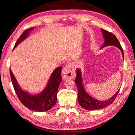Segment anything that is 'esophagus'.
<instances>
[{
  "label": "esophagus",
  "mask_w": 135,
  "mask_h": 135,
  "mask_svg": "<svg viewBox=\"0 0 135 135\" xmlns=\"http://www.w3.org/2000/svg\"><path fill=\"white\" fill-rule=\"evenodd\" d=\"M62 77L64 80L73 78L75 77L74 66L73 64H68L64 67L62 70Z\"/></svg>",
  "instance_id": "esophagus-1"
}]
</instances>
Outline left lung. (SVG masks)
I'll return each instance as SVG.
<instances>
[{"instance_id":"8db88e82","label":"left lung","mask_w":135,"mask_h":135,"mask_svg":"<svg viewBox=\"0 0 135 135\" xmlns=\"http://www.w3.org/2000/svg\"><path fill=\"white\" fill-rule=\"evenodd\" d=\"M102 31L105 40L104 43L103 45L102 46V48L108 45H114L116 46L121 50L124 58L123 50L116 36L112 32L104 30L103 29H102ZM81 74L80 70L77 69V77H76V79L75 80V83L78 89V102L81 106L86 110H95L104 108V107L111 104L114 101L119 92V90L116 93V94L114 96H113L109 100H106L104 102L99 101V100L90 96L89 94H88V93L85 92L84 87H83L81 80Z\"/></svg>"}]
</instances>
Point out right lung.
Masks as SVG:
<instances>
[{
	"label": "right lung",
	"instance_id": "add662e5",
	"mask_svg": "<svg viewBox=\"0 0 135 135\" xmlns=\"http://www.w3.org/2000/svg\"><path fill=\"white\" fill-rule=\"evenodd\" d=\"M33 28L27 29L17 40L14 48L27 37ZM62 67L56 68L50 78L48 85L44 91L37 95H32L23 91L19 87L15 77L10 68V74L16 94L21 102L27 108L35 112H45L51 109L57 103L58 89L62 81L61 77Z\"/></svg>",
	"mask_w": 135,
	"mask_h": 135
}]
</instances>
